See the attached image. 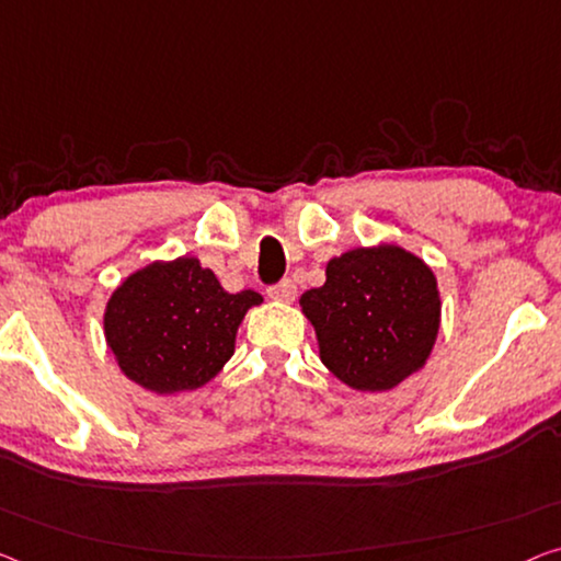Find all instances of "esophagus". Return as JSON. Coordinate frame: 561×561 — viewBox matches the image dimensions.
Here are the masks:
<instances>
[{"label": "esophagus", "mask_w": 561, "mask_h": 561, "mask_svg": "<svg viewBox=\"0 0 561 561\" xmlns=\"http://www.w3.org/2000/svg\"><path fill=\"white\" fill-rule=\"evenodd\" d=\"M266 295H270V299H274V302L289 305V302H295L297 287H295V282H291V279H284L279 284H272V287L266 289Z\"/></svg>", "instance_id": "1"}]
</instances>
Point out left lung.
<instances>
[{"mask_svg":"<svg viewBox=\"0 0 561 561\" xmlns=\"http://www.w3.org/2000/svg\"><path fill=\"white\" fill-rule=\"evenodd\" d=\"M324 274L299 307L334 378L360 392H386L423 370L438 340L440 291L421 256L380 241L332 256Z\"/></svg>","mask_w":561,"mask_h":561,"instance_id":"8db88e82","label":"left lung"}]
</instances>
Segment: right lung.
I'll return each mask as SVG.
<instances>
[{
	"label": "right lung",
	"mask_w": 561,
	"mask_h": 561,
	"mask_svg": "<svg viewBox=\"0 0 561 561\" xmlns=\"http://www.w3.org/2000/svg\"><path fill=\"white\" fill-rule=\"evenodd\" d=\"M264 299L231 295L196 256L130 272L105 305L103 332L125 378L156 396L204 388L231 360L239 324Z\"/></svg>",
	"instance_id": "obj_1"
}]
</instances>
